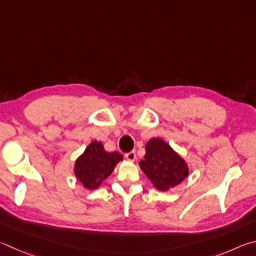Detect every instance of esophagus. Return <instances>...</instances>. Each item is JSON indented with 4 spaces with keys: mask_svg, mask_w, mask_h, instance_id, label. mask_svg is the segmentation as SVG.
Segmentation results:
<instances>
[{
    "mask_svg": "<svg viewBox=\"0 0 256 256\" xmlns=\"http://www.w3.org/2000/svg\"><path fill=\"white\" fill-rule=\"evenodd\" d=\"M124 156H126V158H127L128 160H130V162H134V160H136V153H135V152H129V153H127Z\"/></svg>",
    "mask_w": 256,
    "mask_h": 256,
    "instance_id": "obj_1",
    "label": "esophagus"
}]
</instances>
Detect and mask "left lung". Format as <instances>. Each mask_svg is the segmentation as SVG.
Wrapping results in <instances>:
<instances>
[{
	"label": "left lung",
	"instance_id": "8db88e82",
	"mask_svg": "<svg viewBox=\"0 0 256 256\" xmlns=\"http://www.w3.org/2000/svg\"><path fill=\"white\" fill-rule=\"evenodd\" d=\"M145 150L140 168L156 190L168 191L189 176L186 160L162 138H152L146 142Z\"/></svg>",
	"mask_w": 256,
	"mask_h": 256
}]
</instances>
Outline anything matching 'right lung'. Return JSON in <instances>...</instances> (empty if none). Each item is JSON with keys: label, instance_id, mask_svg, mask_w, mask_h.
Listing matches in <instances>:
<instances>
[{"label": "right lung", "instance_id": "right-lung-1", "mask_svg": "<svg viewBox=\"0 0 256 256\" xmlns=\"http://www.w3.org/2000/svg\"><path fill=\"white\" fill-rule=\"evenodd\" d=\"M121 160L124 156L118 152L109 153L101 142L93 140L75 160V178L84 189H98Z\"/></svg>", "mask_w": 256, "mask_h": 256}]
</instances>
